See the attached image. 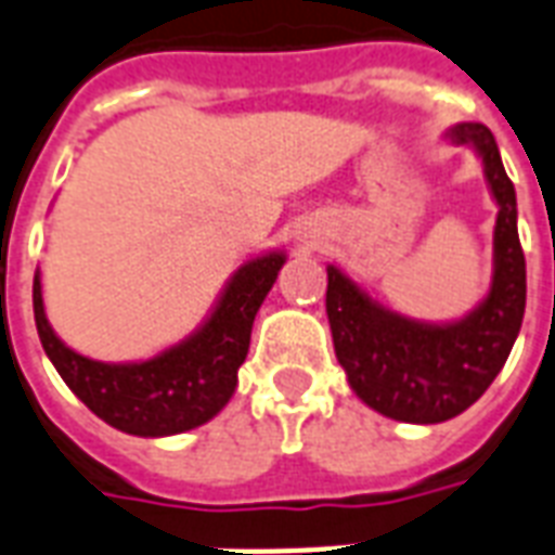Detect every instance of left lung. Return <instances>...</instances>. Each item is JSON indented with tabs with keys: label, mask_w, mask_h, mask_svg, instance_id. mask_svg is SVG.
<instances>
[{
	"label": "left lung",
	"mask_w": 555,
	"mask_h": 555,
	"mask_svg": "<svg viewBox=\"0 0 555 555\" xmlns=\"http://www.w3.org/2000/svg\"><path fill=\"white\" fill-rule=\"evenodd\" d=\"M444 140L474 149L498 204L491 283L477 307L448 322L412 319L377 301L336 262L327 266V322L336 360L365 406L406 424H441L480 401L518 339L527 307L518 198L494 134L482 122H456Z\"/></svg>",
	"instance_id": "left-lung-1"
}]
</instances>
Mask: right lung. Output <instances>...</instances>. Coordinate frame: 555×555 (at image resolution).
<instances>
[{
    "label": "right lung",
    "mask_w": 555,
    "mask_h": 555,
    "mask_svg": "<svg viewBox=\"0 0 555 555\" xmlns=\"http://www.w3.org/2000/svg\"><path fill=\"white\" fill-rule=\"evenodd\" d=\"M286 262L283 248L254 254L228 278L190 336L145 360L102 362L73 351L46 319L43 281L35 272V322L46 357L104 424L128 436L164 439L195 430L228 406L251 345L254 315Z\"/></svg>",
    "instance_id": "1"
}]
</instances>
